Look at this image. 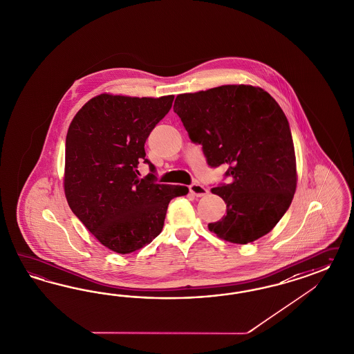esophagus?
I'll use <instances>...</instances> for the list:
<instances>
[{
	"mask_svg": "<svg viewBox=\"0 0 354 354\" xmlns=\"http://www.w3.org/2000/svg\"><path fill=\"white\" fill-rule=\"evenodd\" d=\"M189 192L192 193L193 196H196V197H204L209 193V191L200 183H192L189 185Z\"/></svg>",
	"mask_w": 354,
	"mask_h": 354,
	"instance_id": "obj_1",
	"label": "esophagus"
}]
</instances>
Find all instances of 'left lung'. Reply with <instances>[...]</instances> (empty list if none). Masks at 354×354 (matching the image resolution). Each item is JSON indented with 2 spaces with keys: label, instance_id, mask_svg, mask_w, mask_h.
<instances>
[{
  "label": "left lung",
  "instance_id": "1",
  "mask_svg": "<svg viewBox=\"0 0 354 354\" xmlns=\"http://www.w3.org/2000/svg\"><path fill=\"white\" fill-rule=\"evenodd\" d=\"M174 111L210 167L228 165L212 188L227 214L209 223L225 241L248 244L268 234L288 210L296 191V157L290 123L261 88L222 86L179 95Z\"/></svg>",
  "mask_w": 354,
  "mask_h": 354
}]
</instances>
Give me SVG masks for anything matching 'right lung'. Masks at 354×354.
<instances>
[{
  "mask_svg": "<svg viewBox=\"0 0 354 354\" xmlns=\"http://www.w3.org/2000/svg\"><path fill=\"white\" fill-rule=\"evenodd\" d=\"M174 96L89 100L66 136L64 193L70 209L97 240L120 254L160 235L169 203L188 188L157 183L145 141L172 106ZM150 165L142 180L137 167Z\"/></svg>",
  "mask_w": 354,
  "mask_h": 354,
  "instance_id": "obj_1",
  "label": "right lung"
}]
</instances>
